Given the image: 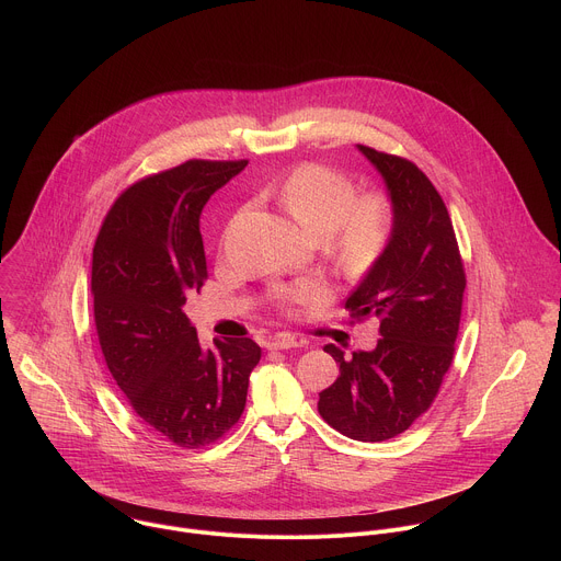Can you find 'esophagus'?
<instances>
[{"mask_svg":"<svg viewBox=\"0 0 561 561\" xmlns=\"http://www.w3.org/2000/svg\"><path fill=\"white\" fill-rule=\"evenodd\" d=\"M304 342L288 335V333H279V335H273L268 342H266V348L268 351H288V348H299Z\"/></svg>","mask_w":561,"mask_h":561,"instance_id":"1","label":"esophagus"}]
</instances>
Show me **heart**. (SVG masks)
<instances>
[{
	"instance_id": "1",
	"label": "heart",
	"mask_w": 561,
	"mask_h": 561,
	"mask_svg": "<svg viewBox=\"0 0 561 561\" xmlns=\"http://www.w3.org/2000/svg\"><path fill=\"white\" fill-rule=\"evenodd\" d=\"M279 202L312 237L335 239L342 262L353 271L368 268L386 249L392 215L381 195H362L353 180L322 164L297 167L279 188ZM327 297L324 286L301 282L275 290L279 306H310Z\"/></svg>"
}]
</instances>
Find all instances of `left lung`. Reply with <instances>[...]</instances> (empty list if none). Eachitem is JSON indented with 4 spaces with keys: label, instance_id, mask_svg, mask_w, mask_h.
<instances>
[{
    "label": "left lung",
    "instance_id": "8db88e82",
    "mask_svg": "<svg viewBox=\"0 0 561 561\" xmlns=\"http://www.w3.org/2000/svg\"><path fill=\"white\" fill-rule=\"evenodd\" d=\"M381 175L392 230L346 308L355 319L375 317L373 351L344 357L340 377L319 392V415L357 442H383L426 413L450 368L466 288L463 264L448 210L431 180L409 159L357 144Z\"/></svg>",
    "mask_w": 561,
    "mask_h": 561
}]
</instances>
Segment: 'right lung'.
Wrapping results in <instances>:
<instances>
[{"label":"right lung","mask_w":561,"mask_h":561,"mask_svg":"<svg viewBox=\"0 0 561 561\" xmlns=\"http://www.w3.org/2000/svg\"><path fill=\"white\" fill-rule=\"evenodd\" d=\"M242 162H191L146 178L108 210L93 249L95 324L106 366L133 411L180 448L228 433L262 357L251 340L204 348L184 312L208 273L199 217Z\"/></svg>","instance_id":"obj_1"}]
</instances>
